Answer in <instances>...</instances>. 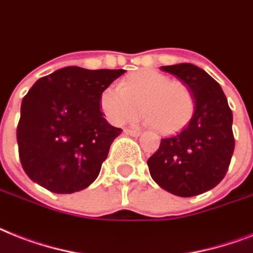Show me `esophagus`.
Here are the masks:
<instances>
[{
  "instance_id": "obj_1",
  "label": "esophagus",
  "mask_w": 253,
  "mask_h": 253,
  "mask_svg": "<svg viewBox=\"0 0 253 253\" xmlns=\"http://www.w3.org/2000/svg\"><path fill=\"white\" fill-rule=\"evenodd\" d=\"M125 133H126V135H130V136H139V135H140V131L136 130V128H125Z\"/></svg>"
}]
</instances>
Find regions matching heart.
Here are the masks:
<instances>
[{
  "label": "heart",
  "mask_w": 253,
  "mask_h": 253,
  "mask_svg": "<svg viewBox=\"0 0 253 253\" xmlns=\"http://www.w3.org/2000/svg\"><path fill=\"white\" fill-rule=\"evenodd\" d=\"M100 108L113 125H123L140 116L164 133L182 130L195 112V97L186 83L155 70L133 73L120 85H109L100 96Z\"/></svg>",
  "instance_id": "heart-1"
}]
</instances>
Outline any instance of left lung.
<instances>
[{
	"instance_id": "1",
	"label": "left lung",
	"mask_w": 253,
	"mask_h": 253,
	"mask_svg": "<svg viewBox=\"0 0 253 253\" xmlns=\"http://www.w3.org/2000/svg\"><path fill=\"white\" fill-rule=\"evenodd\" d=\"M161 70L190 87L195 112L183 130L161 139L148 168L164 190L191 198L212 190L226 175L235 147L233 113L221 85L203 69L179 63Z\"/></svg>"
}]
</instances>
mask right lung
<instances>
[{
    "mask_svg": "<svg viewBox=\"0 0 253 253\" xmlns=\"http://www.w3.org/2000/svg\"><path fill=\"white\" fill-rule=\"evenodd\" d=\"M125 70L59 69L23 97L16 141L20 164L35 183L55 194L87 188L98 176L113 140L100 96Z\"/></svg>",
    "mask_w": 253,
    "mask_h": 253,
    "instance_id": "obj_1",
    "label": "right lung"
}]
</instances>
